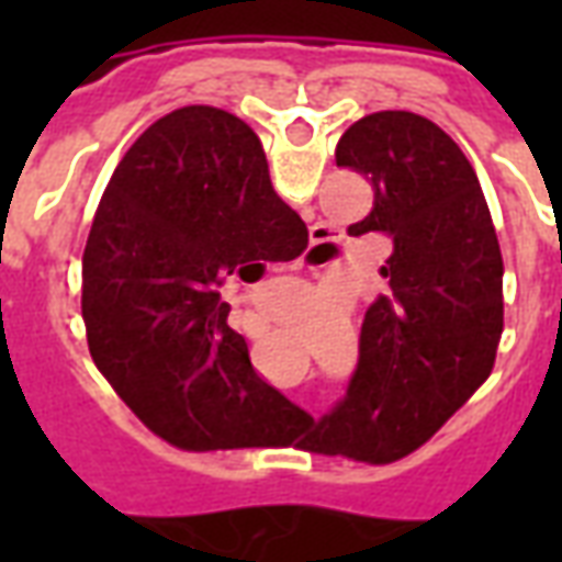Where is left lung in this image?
I'll return each instance as SVG.
<instances>
[{
    "instance_id": "left-lung-1",
    "label": "left lung",
    "mask_w": 562,
    "mask_h": 562,
    "mask_svg": "<svg viewBox=\"0 0 562 562\" xmlns=\"http://www.w3.org/2000/svg\"><path fill=\"white\" fill-rule=\"evenodd\" d=\"M334 156L373 186V210L349 234L394 240L382 268L391 294L367 310L358 370L310 451L394 463L491 376L503 334V256L470 159L427 116H361Z\"/></svg>"
}]
</instances>
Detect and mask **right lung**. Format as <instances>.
Masks as SVG:
<instances>
[{
  "instance_id": "right-lung-1",
  "label": "right lung",
  "mask_w": 562,
  "mask_h": 562,
  "mask_svg": "<svg viewBox=\"0 0 562 562\" xmlns=\"http://www.w3.org/2000/svg\"><path fill=\"white\" fill-rule=\"evenodd\" d=\"M306 249L240 116L189 104L116 165L83 249V325L95 367L132 413L183 451L289 446L301 415L256 376L216 285L256 282Z\"/></svg>"
}]
</instances>
